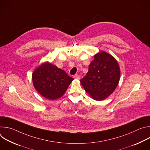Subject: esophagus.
<instances>
[{
    "instance_id": "34e87169",
    "label": "esophagus",
    "mask_w": 150,
    "mask_h": 150,
    "mask_svg": "<svg viewBox=\"0 0 150 150\" xmlns=\"http://www.w3.org/2000/svg\"><path fill=\"white\" fill-rule=\"evenodd\" d=\"M74 77L75 79H80L79 75H77V74H76V75H75Z\"/></svg>"
}]
</instances>
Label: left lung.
Segmentation results:
<instances>
[{
    "mask_svg": "<svg viewBox=\"0 0 150 150\" xmlns=\"http://www.w3.org/2000/svg\"><path fill=\"white\" fill-rule=\"evenodd\" d=\"M120 76L117 60L111 54L101 52L94 55L88 71L81 83L85 91L96 100H104L117 87Z\"/></svg>",
    "mask_w": 150,
    "mask_h": 150,
    "instance_id": "left-lung-1",
    "label": "left lung"
}]
</instances>
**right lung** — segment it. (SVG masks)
Here are the masks:
<instances>
[{"instance_id":"right-lung-1","label":"right lung","mask_w":150,"mask_h":150,"mask_svg":"<svg viewBox=\"0 0 150 150\" xmlns=\"http://www.w3.org/2000/svg\"><path fill=\"white\" fill-rule=\"evenodd\" d=\"M32 79L36 90L51 100L63 96L74 80L65 71L49 62L42 63L35 69Z\"/></svg>"}]
</instances>
